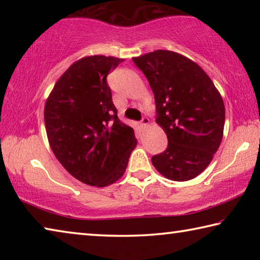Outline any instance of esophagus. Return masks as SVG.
<instances>
[{"instance_id": "esophagus-1", "label": "esophagus", "mask_w": 260, "mask_h": 260, "mask_svg": "<svg viewBox=\"0 0 260 260\" xmlns=\"http://www.w3.org/2000/svg\"><path fill=\"white\" fill-rule=\"evenodd\" d=\"M149 124H150V120H149L148 118H143V119L140 122V125L142 127H147Z\"/></svg>"}]
</instances>
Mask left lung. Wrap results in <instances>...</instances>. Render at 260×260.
Returning a JSON list of instances; mask_svg holds the SVG:
<instances>
[{
  "label": "left lung",
  "instance_id": "8db88e82",
  "mask_svg": "<svg viewBox=\"0 0 260 260\" xmlns=\"http://www.w3.org/2000/svg\"><path fill=\"white\" fill-rule=\"evenodd\" d=\"M155 95L156 122L167 135L155 169L173 181H188L209 166L221 143L225 105L199 64L178 52L156 50L134 57Z\"/></svg>",
  "mask_w": 260,
  "mask_h": 260
}]
</instances>
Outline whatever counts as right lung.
Returning <instances> with one entry per match:
<instances>
[{"label": "right lung", "mask_w": 260, "mask_h": 260, "mask_svg": "<svg viewBox=\"0 0 260 260\" xmlns=\"http://www.w3.org/2000/svg\"><path fill=\"white\" fill-rule=\"evenodd\" d=\"M122 60L102 55L77 60L57 80L45 105L52 152L72 177L89 186L119 180L138 142L134 129L118 118L107 82Z\"/></svg>", "instance_id": "1"}]
</instances>
